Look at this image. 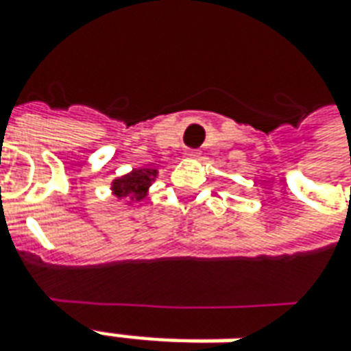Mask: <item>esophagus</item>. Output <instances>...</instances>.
Listing matches in <instances>:
<instances>
[{
	"label": "esophagus",
	"mask_w": 351,
	"mask_h": 351,
	"mask_svg": "<svg viewBox=\"0 0 351 351\" xmlns=\"http://www.w3.org/2000/svg\"><path fill=\"white\" fill-rule=\"evenodd\" d=\"M186 156L192 157V159H197V157L202 156V152H199V149H188V152H186Z\"/></svg>",
	"instance_id": "obj_1"
}]
</instances>
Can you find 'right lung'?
Masks as SVG:
<instances>
[{"instance_id":"obj_1","label":"right lung","mask_w":351,"mask_h":351,"mask_svg":"<svg viewBox=\"0 0 351 351\" xmlns=\"http://www.w3.org/2000/svg\"><path fill=\"white\" fill-rule=\"evenodd\" d=\"M157 169H134L132 173L115 178L111 190L119 199L126 202H140L147 195L152 182L156 180Z\"/></svg>"}]
</instances>
